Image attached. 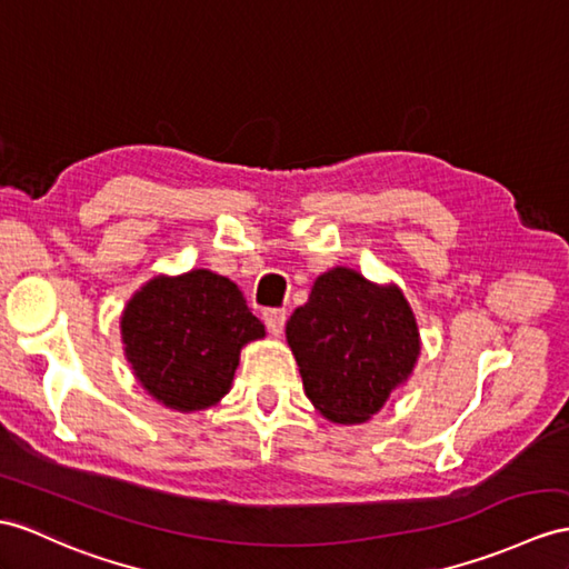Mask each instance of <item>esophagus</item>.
<instances>
[{
	"instance_id": "esophagus-1",
	"label": "esophagus",
	"mask_w": 569,
	"mask_h": 569,
	"mask_svg": "<svg viewBox=\"0 0 569 569\" xmlns=\"http://www.w3.org/2000/svg\"><path fill=\"white\" fill-rule=\"evenodd\" d=\"M262 321H266L272 336H280L284 328V321H287V311L284 309H268L266 313H262Z\"/></svg>"
}]
</instances>
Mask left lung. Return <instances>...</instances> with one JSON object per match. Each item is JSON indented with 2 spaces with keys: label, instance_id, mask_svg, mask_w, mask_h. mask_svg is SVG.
I'll list each match as a JSON object with an SVG mask.
<instances>
[{
  "label": "left lung",
  "instance_id": "left-lung-1",
  "mask_svg": "<svg viewBox=\"0 0 569 569\" xmlns=\"http://www.w3.org/2000/svg\"><path fill=\"white\" fill-rule=\"evenodd\" d=\"M287 340L309 400L340 425L379 412L420 355L403 295L348 268L318 277L309 301L287 321Z\"/></svg>",
  "mask_w": 569,
  "mask_h": 569
}]
</instances>
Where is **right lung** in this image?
Returning <instances> with one entry per match:
<instances>
[{
	"label": "right lung",
	"instance_id": "1",
	"mask_svg": "<svg viewBox=\"0 0 569 569\" xmlns=\"http://www.w3.org/2000/svg\"><path fill=\"white\" fill-rule=\"evenodd\" d=\"M266 336L239 287L210 270L154 277L122 313L137 379L166 408L202 410L229 391L239 352Z\"/></svg>",
	"mask_w": 569,
	"mask_h": 569
}]
</instances>
